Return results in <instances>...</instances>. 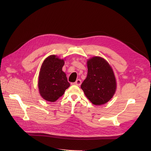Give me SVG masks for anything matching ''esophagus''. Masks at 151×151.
<instances>
[{
  "label": "esophagus",
  "instance_id": "obj_1",
  "mask_svg": "<svg viewBox=\"0 0 151 151\" xmlns=\"http://www.w3.org/2000/svg\"><path fill=\"white\" fill-rule=\"evenodd\" d=\"M74 84L80 86L81 84V80H80V79H78V80L74 83Z\"/></svg>",
  "mask_w": 151,
  "mask_h": 151
}]
</instances>
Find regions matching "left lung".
I'll return each instance as SVG.
<instances>
[{"label": "left lung", "mask_w": 151, "mask_h": 151, "mask_svg": "<svg viewBox=\"0 0 151 151\" xmlns=\"http://www.w3.org/2000/svg\"><path fill=\"white\" fill-rule=\"evenodd\" d=\"M87 64L88 75L81 88L93 105L105 104L113 97L116 89L113 69L106 60L98 56L89 59Z\"/></svg>", "instance_id": "8db88e82"}]
</instances>
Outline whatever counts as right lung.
Returning <instances> with one entry per match:
<instances>
[{"label": "right lung", "mask_w": 151, "mask_h": 151, "mask_svg": "<svg viewBox=\"0 0 151 151\" xmlns=\"http://www.w3.org/2000/svg\"><path fill=\"white\" fill-rule=\"evenodd\" d=\"M64 60L51 55L43 61L38 77V89L45 100L54 102L63 96L70 86L62 71Z\"/></svg>", "instance_id": "add662e5"}]
</instances>
